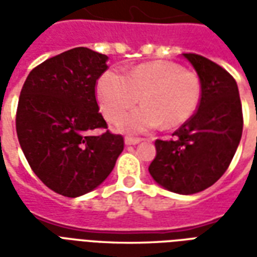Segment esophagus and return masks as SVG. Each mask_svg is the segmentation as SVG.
Masks as SVG:
<instances>
[{
  "instance_id": "34e87169",
  "label": "esophagus",
  "mask_w": 257,
  "mask_h": 257,
  "mask_svg": "<svg viewBox=\"0 0 257 257\" xmlns=\"http://www.w3.org/2000/svg\"><path fill=\"white\" fill-rule=\"evenodd\" d=\"M142 139H138V138H125V145L126 146H135V145H139Z\"/></svg>"
}]
</instances>
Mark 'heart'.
Here are the masks:
<instances>
[{
	"mask_svg": "<svg viewBox=\"0 0 257 257\" xmlns=\"http://www.w3.org/2000/svg\"><path fill=\"white\" fill-rule=\"evenodd\" d=\"M96 96L104 117L115 121L139 101L144 106L115 123L119 132L146 134L164 125L172 129L189 121L201 99V84L191 71L169 62L140 64L122 75L107 70L96 84Z\"/></svg>",
	"mask_w": 257,
	"mask_h": 257,
	"instance_id": "1",
	"label": "heart"
}]
</instances>
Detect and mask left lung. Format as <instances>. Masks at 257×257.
Instances as JSON below:
<instances>
[{
    "label": "left lung",
    "mask_w": 257,
    "mask_h": 257,
    "mask_svg": "<svg viewBox=\"0 0 257 257\" xmlns=\"http://www.w3.org/2000/svg\"><path fill=\"white\" fill-rule=\"evenodd\" d=\"M201 84L198 110L172 135L156 140L151 178L172 193L190 195L208 189L226 172L242 136V107L235 79L219 64L183 53Z\"/></svg>",
    "instance_id": "obj_1"
}]
</instances>
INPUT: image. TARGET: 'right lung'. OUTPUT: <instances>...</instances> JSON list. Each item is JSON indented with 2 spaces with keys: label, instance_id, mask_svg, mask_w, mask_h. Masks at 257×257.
<instances>
[{
  "label": "right lung",
  "instance_id": "right-lung-1",
  "mask_svg": "<svg viewBox=\"0 0 257 257\" xmlns=\"http://www.w3.org/2000/svg\"><path fill=\"white\" fill-rule=\"evenodd\" d=\"M107 60L89 48H74L33 68L20 92V147L42 183L64 197L100 186L123 150L121 135H89L107 128L95 96Z\"/></svg>",
  "mask_w": 257,
  "mask_h": 257
}]
</instances>
